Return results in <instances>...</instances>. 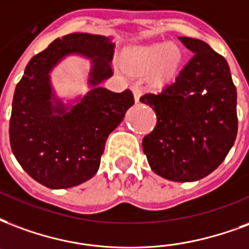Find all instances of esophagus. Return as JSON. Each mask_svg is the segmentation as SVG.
<instances>
[{"label": "esophagus", "mask_w": 249, "mask_h": 249, "mask_svg": "<svg viewBox=\"0 0 249 249\" xmlns=\"http://www.w3.org/2000/svg\"><path fill=\"white\" fill-rule=\"evenodd\" d=\"M132 91H133L134 100L139 101L140 100V96H141V92H142V88L140 87L139 84H133V86H132Z\"/></svg>", "instance_id": "1"}]
</instances>
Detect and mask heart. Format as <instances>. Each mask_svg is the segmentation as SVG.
<instances>
[{
	"instance_id": "b5f03b06",
	"label": "heart",
	"mask_w": 249,
	"mask_h": 249,
	"mask_svg": "<svg viewBox=\"0 0 249 249\" xmlns=\"http://www.w3.org/2000/svg\"><path fill=\"white\" fill-rule=\"evenodd\" d=\"M128 62L141 70L157 67L160 78H169L181 60V51L173 43L169 45L137 46L128 51Z\"/></svg>"
}]
</instances>
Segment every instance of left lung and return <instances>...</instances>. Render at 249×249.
<instances>
[{
  "mask_svg": "<svg viewBox=\"0 0 249 249\" xmlns=\"http://www.w3.org/2000/svg\"><path fill=\"white\" fill-rule=\"evenodd\" d=\"M193 53L176 80L140 101L157 125L142 140L156 174L174 182L199 181L227 157L237 133L236 87L222 55L206 42L178 36Z\"/></svg>",
  "mask_w": 249,
  "mask_h": 249,
  "instance_id": "obj_1",
  "label": "left lung"
}]
</instances>
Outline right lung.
<instances>
[{
  "label": "right lung",
  "mask_w": 249,
  "mask_h": 249,
  "mask_svg": "<svg viewBox=\"0 0 249 249\" xmlns=\"http://www.w3.org/2000/svg\"><path fill=\"white\" fill-rule=\"evenodd\" d=\"M115 43L110 36L73 33L55 39L27 63L17 84L10 117L13 154L27 174L49 189H68L91 179L106 141L134 104L129 89L100 86L109 79ZM70 54L91 62L86 95L64 102L49 73Z\"/></svg>",
  "instance_id": "obj_1"
}]
</instances>
